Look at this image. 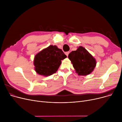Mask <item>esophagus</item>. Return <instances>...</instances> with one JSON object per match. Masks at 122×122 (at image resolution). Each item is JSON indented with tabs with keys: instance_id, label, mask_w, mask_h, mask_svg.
<instances>
[{
	"instance_id": "1",
	"label": "esophagus",
	"mask_w": 122,
	"mask_h": 122,
	"mask_svg": "<svg viewBox=\"0 0 122 122\" xmlns=\"http://www.w3.org/2000/svg\"><path fill=\"white\" fill-rule=\"evenodd\" d=\"M69 53V51H67V52H66V53H65V54L66 55V56H68V55Z\"/></svg>"
}]
</instances>
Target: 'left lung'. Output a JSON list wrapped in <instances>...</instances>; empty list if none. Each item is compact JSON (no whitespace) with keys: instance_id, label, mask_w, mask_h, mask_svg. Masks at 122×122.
I'll list each match as a JSON object with an SVG mask.
<instances>
[{"instance_id":"1","label":"left lung","mask_w":122,"mask_h":122,"mask_svg":"<svg viewBox=\"0 0 122 122\" xmlns=\"http://www.w3.org/2000/svg\"><path fill=\"white\" fill-rule=\"evenodd\" d=\"M68 57L78 75L86 76L90 74L96 66L95 58L82 46H79L76 51H72Z\"/></svg>"}]
</instances>
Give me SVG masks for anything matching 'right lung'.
Segmentation results:
<instances>
[{
    "label": "right lung",
    "instance_id": "obj_1",
    "mask_svg": "<svg viewBox=\"0 0 122 122\" xmlns=\"http://www.w3.org/2000/svg\"><path fill=\"white\" fill-rule=\"evenodd\" d=\"M66 57V56L56 46L50 45L35 56L33 61L35 70L42 76H50L57 71L61 61Z\"/></svg>",
    "mask_w": 122,
    "mask_h": 122
}]
</instances>
